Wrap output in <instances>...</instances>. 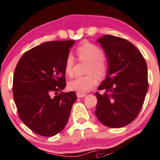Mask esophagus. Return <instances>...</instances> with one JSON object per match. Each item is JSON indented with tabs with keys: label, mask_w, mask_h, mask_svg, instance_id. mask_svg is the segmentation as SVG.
I'll use <instances>...</instances> for the list:
<instances>
[{
	"label": "esophagus",
	"mask_w": 160,
	"mask_h": 160,
	"mask_svg": "<svg viewBox=\"0 0 160 160\" xmlns=\"http://www.w3.org/2000/svg\"><path fill=\"white\" fill-rule=\"evenodd\" d=\"M77 96L78 98H82V97H85L86 94H82V93H77Z\"/></svg>",
	"instance_id": "esophagus-1"
}]
</instances>
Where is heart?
<instances>
[{"label":"heart","mask_w":160,"mask_h":160,"mask_svg":"<svg viewBox=\"0 0 160 160\" xmlns=\"http://www.w3.org/2000/svg\"><path fill=\"white\" fill-rule=\"evenodd\" d=\"M79 61L89 62L86 69V74L89 75L78 77L68 82V88L71 91L78 93H84L90 91L96 85L97 78H102L107 74L108 65L104 61V53L100 47L91 43H84L78 47L76 50ZM75 58L73 55L68 54L65 62V72L69 77L74 74Z\"/></svg>","instance_id":"heart-1"}]
</instances>
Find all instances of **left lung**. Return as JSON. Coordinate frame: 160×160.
Instances as JSON below:
<instances>
[{
    "mask_svg": "<svg viewBox=\"0 0 160 160\" xmlns=\"http://www.w3.org/2000/svg\"><path fill=\"white\" fill-rule=\"evenodd\" d=\"M98 41L108 59L107 78L96 92L97 118L111 128L131 123L140 113L148 89V68L135 45L119 37L106 34Z\"/></svg>",
    "mask_w": 160,
    "mask_h": 160,
    "instance_id": "obj_1",
    "label": "left lung"
}]
</instances>
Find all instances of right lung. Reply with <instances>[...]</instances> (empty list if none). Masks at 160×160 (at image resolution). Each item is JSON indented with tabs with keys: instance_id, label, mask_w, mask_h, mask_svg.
<instances>
[{
	"instance_id": "right-lung-1",
	"label": "right lung",
	"mask_w": 160,
	"mask_h": 160,
	"mask_svg": "<svg viewBox=\"0 0 160 160\" xmlns=\"http://www.w3.org/2000/svg\"><path fill=\"white\" fill-rule=\"evenodd\" d=\"M74 43L61 40L37 46L24 53L14 71L12 93L20 120L41 136H53L65 128L77 99L74 92H62L66 86V57Z\"/></svg>"
}]
</instances>
